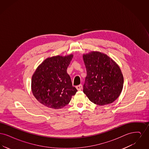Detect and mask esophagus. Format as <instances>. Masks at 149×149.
I'll return each mask as SVG.
<instances>
[{
	"instance_id": "34e87169",
	"label": "esophagus",
	"mask_w": 149,
	"mask_h": 149,
	"mask_svg": "<svg viewBox=\"0 0 149 149\" xmlns=\"http://www.w3.org/2000/svg\"><path fill=\"white\" fill-rule=\"evenodd\" d=\"M76 88H77V90H78V91H80L81 90V89L83 88V86H82L81 84H80V85L77 86Z\"/></svg>"
}]
</instances>
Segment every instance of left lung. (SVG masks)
<instances>
[{"label":"left lung","instance_id":"left-lung-1","mask_svg":"<svg viewBox=\"0 0 149 149\" xmlns=\"http://www.w3.org/2000/svg\"><path fill=\"white\" fill-rule=\"evenodd\" d=\"M87 75L83 92L93 103H113L122 91L123 77L119 66L107 55L92 51L83 55Z\"/></svg>","mask_w":149,"mask_h":149}]
</instances>
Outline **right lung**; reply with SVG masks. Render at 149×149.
<instances>
[{"mask_svg":"<svg viewBox=\"0 0 149 149\" xmlns=\"http://www.w3.org/2000/svg\"><path fill=\"white\" fill-rule=\"evenodd\" d=\"M73 55L49 57L40 64L31 81L32 92L43 106L60 109L66 106L78 91L72 86L67 69Z\"/></svg>","mask_w":149,"mask_h":149,"instance_id":"right-lung-1","label":"right lung"}]
</instances>
